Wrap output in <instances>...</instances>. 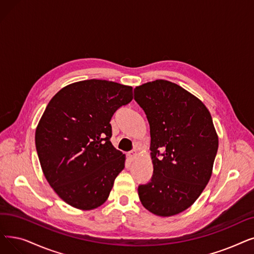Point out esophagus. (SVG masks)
Masks as SVG:
<instances>
[{
  "mask_svg": "<svg viewBox=\"0 0 254 254\" xmlns=\"http://www.w3.org/2000/svg\"><path fill=\"white\" fill-rule=\"evenodd\" d=\"M127 159L129 162H134L136 159H137V153L136 151H131L127 154Z\"/></svg>",
  "mask_w": 254,
  "mask_h": 254,
  "instance_id": "esophagus-1",
  "label": "esophagus"
}]
</instances>
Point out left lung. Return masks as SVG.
<instances>
[{
  "instance_id": "left-lung-1",
  "label": "left lung",
  "mask_w": 254,
  "mask_h": 254,
  "mask_svg": "<svg viewBox=\"0 0 254 254\" xmlns=\"http://www.w3.org/2000/svg\"><path fill=\"white\" fill-rule=\"evenodd\" d=\"M135 101L150 128L151 181L138 188L142 205L160 217L189 208L209 182L218 150L211 113L180 85L156 80L137 86Z\"/></svg>"
}]
</instances>
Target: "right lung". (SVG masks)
Wrapping results in <instances>:
<instances>
[{
	"label": "right lung",
	"mask_w": 254,
	"mask_h": 254,
	"mask_svg": "<svg viewBox=\"0 0 254 254\" xmlns=\"http://www.w3.org/2000/svg\"><path fill=\"white\" fill-rule=\"evenodd\" d=\"M131 100V86L92 79L63 87L47 106L35 131L40 166L72 207L90 211L108 199L126 163L110 141V121Z\"/></svg>",
	"instance_id": "1"
}]
</instances>
